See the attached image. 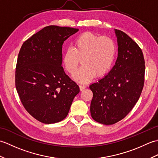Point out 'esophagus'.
<instances>
[{
  "label": "esophagus",
  "instance_id": "34e87169",
  "mask_svg": "<svg viewBox=\"0 0 158 158\" xmlns=\"http://www.w3.org/2000/svg\"><path fill=\"white\" fill-rule=\"evenodd\" d=\"M85 88H86V85H83V84H80L79 85V88H80V90H81V91H82L83 89H84Z\"/></svg>",
  "mask_w": 158,
  "mask_h": 158
}]
</instances>
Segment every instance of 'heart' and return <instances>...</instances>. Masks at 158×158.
<instances>
[{"instance_id": "1", "label": "heart", "mask_w": 158, "mask_h": 158, "mask_svg": "<svg viewBox=\"0 0 158 158\" xmlns=\"http://www.w3.org/2000/svg\"><path fill=\"white\" fill-rule=\"evenodd\" d=\"M116 50L111 38L86 32L75 39L72 48L65 50L63 64L67 72L73 75L81 60L82 66L73 77L77 81L85 83L95 75L101 77L109 71L115 60Z\"/></svg>"}]
</instances>
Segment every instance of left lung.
Returning <instances> with one entry per match:
<instances>
[{"label":"left lung","mask_w":158,"mask_h":158,"mask_svg":"<svg viewBox=\"0 0 158 158\" xmlns=\"http://www.w3.org/2000/svg\"><path fill=\"white\" fill-rule=\"evenodd\" d=\"M118 55L110 72L89 85L93 92L91 116L96 122L112 125L123 119L138 101L145 81L141 49L125 32L115 30Z\"/></svg>","instance_id":"8db88e82"}]
</instances>
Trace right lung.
I'll return each mask as SVG.
<instances>
[{
    "label": "right lung",
    "instance_id": "1",
    "mask_svg": "<svg viewBox=\"0 0 158 158\" xmlns=\"http://www.w3.org/2000/svg\"><path fill=\"white\" fill-rule=\"evenodd\" d=\"M79 29L48 26L23 43L15 70V87L31 115L43 123L59 122L67 116L79 92L62 66V45Z\"/></svg>",
    "mask_w": 158,
    "mask_h": 158
}]
</instances>
